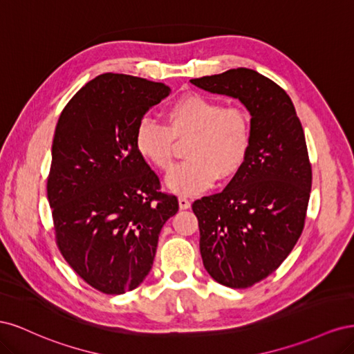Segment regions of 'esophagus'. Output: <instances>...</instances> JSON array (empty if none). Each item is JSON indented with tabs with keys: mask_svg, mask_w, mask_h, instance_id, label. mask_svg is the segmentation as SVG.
Masks as SVG:
<instances>
[{
	"mask_svg": "<svg viewBox=\"0 0 354 354\" xmlns=\"http://www.w3.org/2000/svg\"><path fill=\"white\" fill-rule=\"evenodd\" d=\"M178 205L180 209H187L190 208V201L186 196H178Z\"/></svg>",
	"mask_w": 354,
	"mask_h": 354,
	"instance_id": "obj_1",
	"label": "esophagus"
}]
</instances>
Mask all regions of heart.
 <instances>
[{
  "label": "heart",
  "instance_id": "obj_1",
  "mask_svg": "<svg viewBox=\"0 0 354 354\" xmlns=\"http://www.w3.org/2000/svg\"><path fill=\"white\" fill-rule=\"evenodd\" d=\"M164 122L143 118L136 128V151L159 171L173 165L174 138L190 137L185 162L174 167L167 186L181 195L208 189L217 178L233 177L243 165L251 145L250 118L239 106L221 103L199 93H187L171 102Z\"/></svg>",
  "mask_w": 354,
  "mask_h": 354
}]
</instances>
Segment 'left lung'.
<instances>
[{
	"mask_svg": "<svg viewBox=\"0 0 354 354\" xmlns=\"http://www.w3.org/2000/svg\"><path fill=\"white\" fill-rule=\"evenodd\" d=\"M239 99L251 115L248 156L223 192L192 203L203 267L218 283L248 288L273 273L304 229L312 164L292 100L252 69L190 80Z\"/></svg>",
	"mask_w": 354,
	"mask_h": 354,
	"instance_id": "left-lung-1",
	"label": "left lung"
}]
</instances>
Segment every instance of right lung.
Wrapping results in <instances>:
<instances>
[{
    "mask_svg": "<svg viewBox=\"0 0 354 354\" xmlns=\"http://www.w3.org/2000/svg\"><path fill=\"white\" fill-rule=\"evenodd\" d=\"M169 91L162 82L103 73L73 95L56 125L47 181L56 243L103 294L145 281L160 229L178 211L134 145L138 122Z\"/></svg>",
    "mask_w": 354,
    "mask_h": 354,
    "instance_id": "add662e5",
    "label": "right lung"
}]
</instances>
